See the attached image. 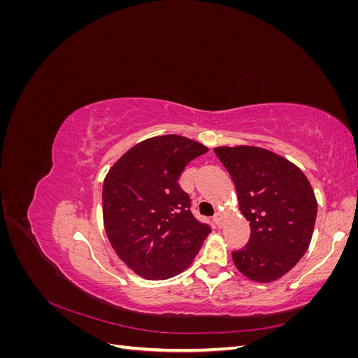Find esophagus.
<instances>
[{
	"instance_id": "esophagus-1",
	"label": "esophagus",
	"mask_w": 358,
	"mask_h": 358,
	"mask_svg": "<svg viewBox=\"0 0 358 358\" xmlns=\"http://www.w3.org/2000/svg\"><path fill=\"white\" fill-rule=\"evenodd\" d=\"M213 222L216 224V227H218V229H221V225H222V216H221V213H215L213 215Z\"/></svg>"
}]
</instances>
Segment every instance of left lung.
<instances>
[{"instance_id":"obj_1","label":"left lung","mask_w":358,"mask_h":358,"mask_svg":"<svg viewBox=\"0 0 358 358\" xmlns=\"http://www.w3.org/2000/svg\"><path fill=\"white\" fill-rule=\"evenodd\" d=\"M213 150L234 182L251 227L248 243L231 252L236 267L255 282L279 279L299 263L312 239L317 200L309 180L289 161L262 148Z\"/></svg>"}]
</instances>
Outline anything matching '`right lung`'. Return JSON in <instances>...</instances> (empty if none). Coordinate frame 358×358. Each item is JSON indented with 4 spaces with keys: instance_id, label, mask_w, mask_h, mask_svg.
Masks as SVG:
<instances>
[{
    "instance_id": "obj_1",
    "label": "right lung",
    "mask_w": 358,
    "mask_h": 358,
    "mask_svg": "<svg viewBox=\"0 0 358 358\" xmlns=\"http://www.w3.org/2000/svg\"><path fill=\"white\" fill-rule=\"evenodd\" d=\"M208 148L182 136L148 138L119 158L103 183L104 229L119 258L140 276L185 270L210 233L191 212L178 179Z\"/></svg>"
}]
</instances>
